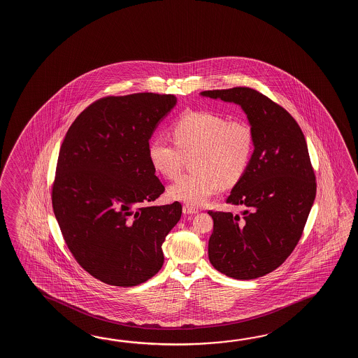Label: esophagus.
<instances>
[{
  "label": "esophagus",
  "mask_w": 358,
  "mask_h": 358,
  "mask_svg": "<svg viewBox=\"0 0 358 358\" xmlns=\"http://www.w3.org/2000/svg\"><path fill=\"white\" fill-rule=\"evenodd\" d=\"M182 213H185V215H194V213H198V208L192 207L189 205H184L182 206Z\"/></svg>",
  "instance_id": "1"
}]
</instances>
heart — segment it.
<instances>
[{
  "mask_svg": "<svg viewBox=\"0 0 358 358\" xmlns=\"http://www.w3.org/2000/svg\"><path fill=\"white\" fill-rule=\"evenodd\" d=\"M173 138L156 136L148 145L153 169L166 179L180 174L184 156H190V176H182L169 188V196L192 207L206 205L221 185L238 182L251 161L255 137L244 120H228L208 111L182 115L171 127Z\"/></svg>",
  "mask_w": 358,
  "mask_h": 358,
  "instance_id": "obj_1",
  "label": "heart"
}]
</instances>
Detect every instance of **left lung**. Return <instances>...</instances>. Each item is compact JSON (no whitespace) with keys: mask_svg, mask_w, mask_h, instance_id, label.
<instances>
[{"mask_svg":"<svg viewBox=\"0 0 358 358\" xmlns=\"http://www.w3.org/2000/svg\"><path fill=\"white\" fill-rule=\"evenodd\" d=\"M242 107L255 150L227 203L243 216L208 211L213 234L208 259L229 278L251 280L274 271L296 248L316 196V178L303 133L293 116L248 87L201 93Z\"/></svg>","mask_w":358,"mask_h":358,"instance_id":"obj_1","label":"left lung"}]
</instances>
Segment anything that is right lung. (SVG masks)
<instances>
[{"instance_id": "right-lung-1", "label": "right lung", "mask_w": 358, "mask_h": 358, "mask_svg": "<svg viewBox=\"0 0 358 358\" xmlns=\"http://www.w3.org/2000/svg\"><path fill=\"white\" fill-rule=\"evenodd\" d=\"M176 105L174 94L103 97L64 138L52 184L55 216L76 262L102 282L134 287L162 267L161 247L182 205H150L165 187L148 145Z\"/></svg>"}]
</instances>
